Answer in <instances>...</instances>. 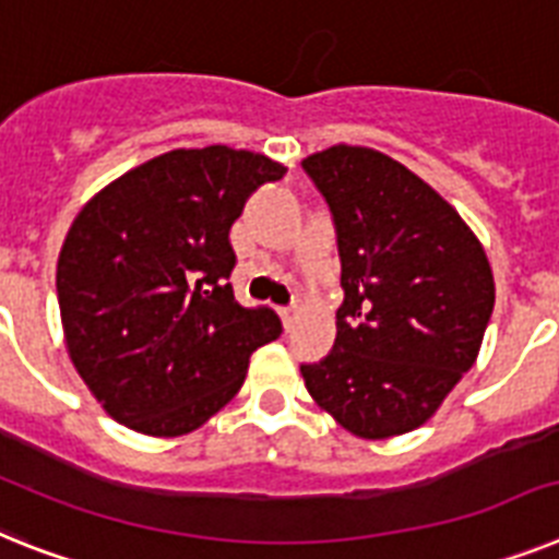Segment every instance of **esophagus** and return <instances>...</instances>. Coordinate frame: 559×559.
<instances>
[{
    "label": "esophagus",
    "instance_id": "34e87169",
    "mask_svg": "<svg viewBox=\"0 0 559 559\" xmlns=\"http://www.w3.org/2000/svg\"><path fill=\"white\" fill-rule=\"evenodd\" d=\"M278 316H281V321H284V330H293V323H295V318H298V312H295L293 307H284V309H278Z\"/></svg>",
    "mask_w": 559,
    "mask_h": 559
}]
</instances>
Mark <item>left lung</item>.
I'll return each mask as SVG.
<instances>
[{
	"instance_id": "obj_1",
	"label": "left lung",
	"mask_w": 559,
	"mask_h": 559,
	"mask_svg": "<svg viewBox=\"0 0 559 559\" xmlns=\"http://www.w3.org/2000/svg\"><path fill=\"white\" fill-rule=\"evenodd\" d=\"M335 215L341 287L335 346L304 364L307 392L364 440L424 426L475 367L495 275L461 213L409 167L335 144L304 158Z\"/></svg>"
}]
</instances>
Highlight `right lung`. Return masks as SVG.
Returning <instances> with one entry per match:
<instances>
[{
	"label": "right lung",
	"mask_w": 559,
	"mask_h": 559,
	"mask_svg": "<svg viewBox=\"0 0 559 559\" xmlns=\"http://www.w3.org/2000/svg\"><path fill=\"white\" fill-rule=\"evenodd\" d=\"M287 167L224 144L170 150L93 195L68 229L56 293L68 355L128 429L181 438L241 389L278 316L236 301L229 227Z\"/></svg>",
	"instance_id": "right-lung-1"
}]
</instances>
